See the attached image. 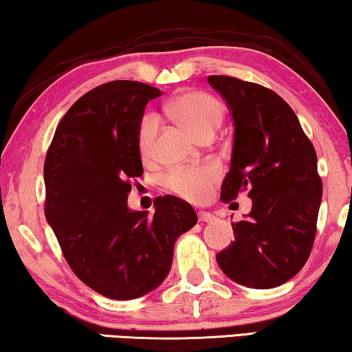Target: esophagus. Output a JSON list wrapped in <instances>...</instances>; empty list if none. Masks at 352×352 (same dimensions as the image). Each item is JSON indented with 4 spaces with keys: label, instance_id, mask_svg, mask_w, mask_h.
<instances>
[{
    "label": "esophagus",
    "instance_id": "esophagus-1",
    "mask_svg": "<svg viewBox=\"0 0 352 352\" xmlns=\"http://www.w3.org/2000/svg\"><path fill=\"white\" fill-rule=\"evenodd\" d=\"M198 221L200 222H212L216 221V216L211 212H206V211H198Z\"/></svg>",
    "mask_w": 352,
    "mask_h": 352
}]
</instances>
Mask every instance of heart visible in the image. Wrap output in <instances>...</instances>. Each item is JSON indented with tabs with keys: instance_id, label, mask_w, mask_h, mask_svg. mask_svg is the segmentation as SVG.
Here are the masks:
<instances>
[{
	"instance_id": "obj_1",
	"label": "heart",
	"mask_w": 352,
	"mask_h": 352,
	"mask_svg": "<svg viewBox=\"0 0 352 352\" xmlns=\"http://www.w3.org/2000/svg\"><path fill=\"white\" fill-rule=\"evenodd\" d=\"M171 114L195 138L214 135L226 117V106L216 96L206 91L190 90L173 100ZM159 130V117L152 113L142 116L138 126V149L144 160L155 154V140ZM222 170L217 164L195 166H176L162 177V187L184 200L200 203L210 195L212 186L221 179Z\"/></svg>"
}]
</instances>
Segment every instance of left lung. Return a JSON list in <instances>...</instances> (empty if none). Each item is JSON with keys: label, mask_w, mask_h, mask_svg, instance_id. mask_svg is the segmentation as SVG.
Masks as SVG:
<instances>
[{"label": "left lung", "mask_w": 352, "mask_h": 352, "mask_svg": "<svg viewBox=\"0 0 352 352\" xmlns=\"http://www.w3.org/2000/svg\"><path fill=\"white\" fill-rule=\"evenodd\" d=\"M235 124L232 166L221 200L248 190L252 210L233 226L235 241L216 261L243 286L272 289L294 278L311 254L322 198L318 155L292 108L263 85L210 76Z\"/></svg>", "instance_id": "obj_1"}]
</instances>
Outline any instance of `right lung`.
<instances>
[{"instance_id": "obj_1", "label": "right lung", "mask_w": 352, "mask_h": 352, "mask_svg": "<svg viewBox=\"0 0 352 352\" xmlns=\"http://www.w3.org/2000/svg\"><path fill=\"white\" fill-rule=\"evenodd\" d=\"M160 95L136 80L91 89L60 120L45 155V219L76 276L108 298L160 286L177 236L198 221L173 195L155 198L154 216L126 206L131 181L142 176L140 122Z\"/></svg>"}]
</instances>
